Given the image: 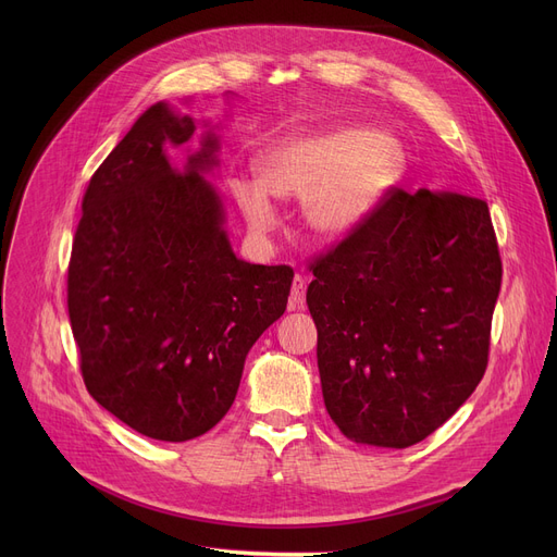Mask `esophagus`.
Returning a JSON list of instances; mask_svg holds the SVG:
<instances>
[{
	"label": "esophagus",
	"mask_w": 557,
	"mask_h": 557,
	"mask_svg": "<svg viewBox=\"0 0 557 557\" xmlns=\"http://www.w3.org/2000/svg\"><path fill=\"white\" fill-rule=\"evenodd\" d=\"M305 290H307V280L302 275L294 277V286H290V309H302L305 307Z\"/></svg>",
	"instance_id": "1"
}]
</instances>
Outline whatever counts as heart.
Instances as JSON below:
<instances>
[{"label":"heart","instance_id":"b5f03b06","mask_svg":"<svg viewBox=\"0 0 557 557\" xmlns=\"http://www.w3.org/2000/svg\"><path fill=\"white\" fill-rule=\"evenodd\" d=\"M401 153L368 128L338 126L277 144L259 160V181H237L234 196L259 234L275 225L271 194L305 196L309 230L323 239L352 232L397 181Z\"/></svg>","mask_w":557,"mask_h":557}]
</instances>
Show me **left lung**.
<instances>
[{
	"label": "left lung",
	"mask_w": 557,
	"mask_h": 557,
	"mask_svg": "<svg viewBox=\"0 0 557 557\" xmlns=\"http://www.w3.org/2000/svg\"><path fill=\"white\" fill-rule=\"evenodd\" d=\"M309 271L320 384L349 441L411 447L474 393L504 275L483 198L391 187Z\"/></svg>",
	"instance_id": "8db88e82"
}]
</instances>
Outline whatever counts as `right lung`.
I'll return each mask as SVG.
<instances>
[{"label": "right lung", "mask_w": 557, "mask_h": 557, "mask_svg": "<svg viewBox=\"0 0 557 557\" xmlns=\"http://www.w3.org/2000/svg\"><path fill=\"white\" fill-rule=\"evenodd\" d=\"M191 116L146 110L83 196L67 269V311L81 374L106 411L137 433L185 443L230 411L252 343L284 313L294 269L234 257L223 210L200 171L216 139L185 166L166 146Z\"/></svg>", "instance_id": "right-lung-1"}]
</instances>
